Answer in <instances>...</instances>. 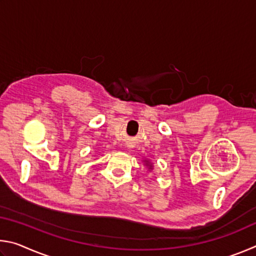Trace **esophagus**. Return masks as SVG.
<instances>
[{"mask_svg":"<svg viewBox=\"0 0 256 256\" xmlns=\"http://www.w3.org/2000/svg\"><path fill=\"white\" fill-rule=\"evenodd\" d=\"M128 149H130V148H128Z\"/></svg>","mask_w":256,"mask_h":256,"instance_id":"1","label":"esophagus"}]
</instances>
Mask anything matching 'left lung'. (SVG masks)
Segmentation results:
<instances>
[{
    "instance_id": "obj_1",
    "label": "left lung",
    "mask_w": 256,
    "mask_h": 256,
    "mask_svg": "<svg viewBox=\"0 0 256 256\" xmlns=\"http://www.w3.org/2000/svg\"><path fill=\"white\" fill-rule=\"evenodd\" d=\"M144 164L146 167H148V170H154V166H152V162H149L148 159H144Z\"/></svg>"
}]
</instances>
